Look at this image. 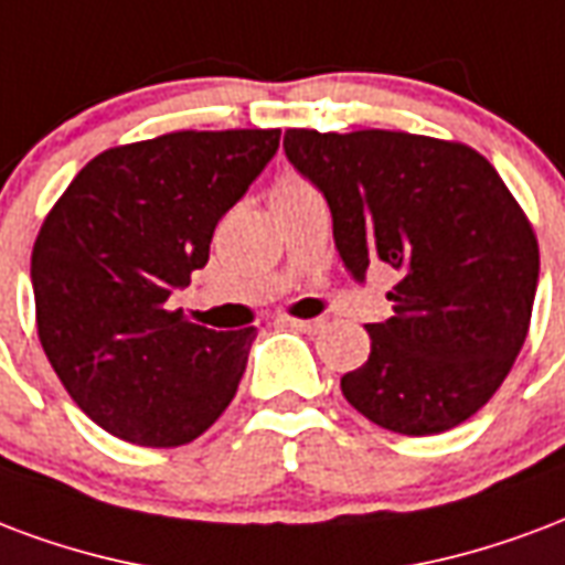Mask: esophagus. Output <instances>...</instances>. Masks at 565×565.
<instances>
[{"mask_svg": "<svg viewBox=\"0 0 565 565\" xmlns=\"http://www.w3.org/2000/svg\"><path fill=\"white\" fill-rule=\"evenodd\" d=\"M287 326H294L299 332H308V335H315L323 329V320H299V317H287Z\"/></svg>", "mask_w": 565, "mask_h": 565, "instance_id": "1", "label": "esophagus"}]
</instances>
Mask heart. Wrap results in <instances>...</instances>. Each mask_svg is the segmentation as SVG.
Wrapping results in <instances>:
<instances>
[{"label":"heart","mask_w":565,"mask_h":565,"mask_svg":"<svg viewBox=\"0 0 565 565\" xmlns=\"http://www.w3.org/2000/svg\"><path fill=\"white\" fill-rule=\"evenodd\" d=\"M311 191H315V185H311L308 179L296 177V173H284V177H278L275 182H271L269 200L275 203V200L299 198V194H311Z\"/></svg>","instance_id":"heart-1"}]
</instances>
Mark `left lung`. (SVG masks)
<instances>
[{
  "mask_svg": "<svg viewBox=\"0 0 565 565\" xmlns=\"http://www.w3.org/2000/svg\"><path fill=\"white\" fill-rule=\"evenodd\" d=\"M284 152L323 191L347 269L398 271L344 398L380 428L449 431L491 401L524 347L539 242L491 161L425 134L290 128Z\"/></svg>",
  "mask_w": 565,
  "mask_h": 565,
  "instance_id": "left-lung-1",
  "label": "left lung"
}]
</instances>
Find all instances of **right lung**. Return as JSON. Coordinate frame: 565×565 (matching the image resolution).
<instances>
[{"instance_id":"right-lung-1","label":"right lung","mask_w":565,"mask_h":565,"mask_svg":"<svg viewBox=\"0 0 565 565\" xmlns=\"http://www.w3.org/2000/svg\"><path fill=\"white\" fill-rule=\"evenodd\" d=\"M278 140V128H230L113 146L38 230V338L74 404L113 437L185 446L236 395L254 326L215 332L167 299L206 266L221 215Z\"/></svg>"}]
</instances>
